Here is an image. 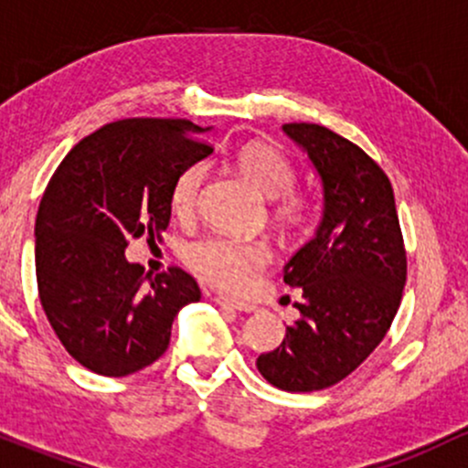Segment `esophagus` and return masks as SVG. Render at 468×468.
I'll list each match as a JSON object with an SVG mask.
<instances>
[{
  "instance_id": "1",
  "label": "esophagus",
  "mask_w": 468,
  "mask_h": 468,
  "mask_svg": "<svg viewBox=\"0 0 468 468\" xmlns=\"http://www.w3.org/2000/svg\"><path fill=\"white\" fill-rule=\"evenodd\" d=\"M217 303L223 304V307H229V309H236V312H254L256 304H251L248 301H240V298H234V296H225V293H218L217 296Z\"/></svg>"
}]
</instances>
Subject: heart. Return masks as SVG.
Wrapping results in <instances>:
<instances>
[{
  "mask_svg": "<svg viewBox=\"0 0 468 468\" xmlns=\"http://www.w3.org/2000/svg\"><path fill=\"white\" fill-rule=\"evenodd\" d=\"M236 167L262 197L276 198L274 217L285 228H301L312 217V198L292 192L293 165L282 152L267 144H248L234 154ZM207 176V165L194 161L186 165L172 186V209L178 218H190L197 209L198 192ZM186 259L194 270L220 287H243L256 271L270 262V248L261 240H239L212 234L187 245Z\"/></svg>",
  "mask_w": 468,
  "mask_h": 468,
  "instance_id": "1",
  "label": "heart"
}]
</instances>
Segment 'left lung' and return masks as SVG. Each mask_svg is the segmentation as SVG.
Instances as JSON below:
<instances>
[{
    "label": "left lung",
    "mask_w": 468,
    "mask_h": 468,
    "mask_svg": "<svg viewBox=\"0 0 468 468\" xmlns=\"http://www.w3.org/2000/svg\"><path fill=\"white\" fill-rule=\"evenodd\" d=\"M323 187L316 232L282 267L303 290L301 318L256 360L276 389L320 391L347 378L385 338L400 307L407 256L391 183L358 145L316 123H285Z\"/></svg>",
    "instance_id": "1"
}]
</instances>
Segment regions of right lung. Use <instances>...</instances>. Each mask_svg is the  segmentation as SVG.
<instances>
[{"label":"right lung","instance_id":"add662e5","mask_svg":"<svg viewBox=\"0 0 468 468\" xmlns=\"http://www.w3.org/2000/svg\"><path fill=\"white\" fill-rule=\"evenodd\" d=\"M187 119H123L68 152L35 220L39 301L57 338L99 376L141 371L165 354L172 323L201 301L190 274H144L133 239L161 240L178 172L212 154Z\"/></svg>","mask_w":468,"mask_h":468}]
</instances>
